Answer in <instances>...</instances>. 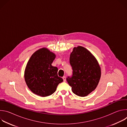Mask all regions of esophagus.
<instances>
[{
  "mask_svg": "<svg viewBox=\"0 0 127 127\" xmlns=\"http://www.w3.org/2000/svg\"><path fill=\"white\" fill-rule=\"evenodd\" d=\"M62 78H63V79L64 82H65V81H66V76H63V77H62Z\"/></svg>",
  "mask_w": 127,
  "mask_h": 127,
  "instance_id": "obj_1",
  "label": "esophagus"
}]
</instances>
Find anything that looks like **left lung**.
I'll use <instances>...</instances> for the list:
<instances>
[{
    "mask_svg": "<svg viewBox=\"0 0 127 127\" xmlns=\"http://www.w3.org/2000/svg\"><path fill=\"white\" fill-rule=\"evenodd\" d=\"M70 63L73 75L67 81L72 92L79 96H87L96 88L101 77L98 61L87 49L78 46L70 54Z\"/></svg>",
    "mask_w": 127,
    "mask_h": 127,
    "instance_id": "obj_1",
    "label": "left lung"
}]
</instances>
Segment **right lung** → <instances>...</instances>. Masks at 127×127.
<instances>
[{
	"label": "right lung",
	"instance_id": "add662e5",
	"mask_svg": "<svg viewBox=\"0 0 127 127\" xmlns=\"http://www.w3.org/2000/svg\"><path fill=\"white\" fill-rule=\"evenodd\" d=\"M56 55L46 48L35 51L28 61L25 70V80L31 92L42 97L52 95L63 82L58 76V68L52 63Z\"/></svg>",
	"mask_w": 127,
	"mask_h": 127
}]
</instances>
